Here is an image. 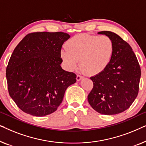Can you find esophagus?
<instances>
[{"mask_svg":"<svg viewBox=\"0 0 146 146\" xmlns=\"http://www.w3.org/2000/svg\"><path fill=\"white\" fill-rule=\"evenodd\" d=\"M82 78H83L82 76H81V75H80V74H78V75H77V76H76V80H77V81L81 80L82 79Z\"/></svg>","mask_w":146,"mask_h":146,"instance_id":"obj_1","label":"esophagus"}]
</instances>
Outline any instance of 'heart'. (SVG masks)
I'll use <instances>...</instances> for the list:
<instances>
[{"label":"heart","instance_id":"obj_1","mask_svg":"<svg viewBox=\"0 0 146 146\" xmlns=\"http://www.w3.org/2000/svg\"><path fill=\"white\" fill-rule=\"evenodd\" d=\"M114 44L107 36L81 34L69 40L67 49L62 50L60 55L66 67L74 70L79 66L88 74H97L106 68L112 59Z\"/></svg>","mask_w":146,"mask_h":146}]
</instances>
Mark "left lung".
<instances>
[{
    "mask_svg": "<svg viewBox=\"0 0 146 146\" xmlns=\"http://www.w3.org/2000/svg\"><path fill=\"white\" fill-rule=\"evenodd\" d=\"M98 34L112 40L114 52L106 68L90 78L94 86L88 96V100L100 113L117 114L128 109L136 98L140 66L131 47L119 36L110 31Z\"/></svg>",
    "mask_w": 146,
    "mask_h": 146,
    "instance_id": "8db88e82",
    "label": "left lung"
}]
</instances>
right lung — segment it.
Wrapping results in <instances>:
<instances>
[{"mask_svg":"<svg viewBox=\"0 0 146 146\" xmlns=\"http://www.w3.org/2000/svg\"><path fill=\"white\" fill-rule=\"evenodd\" d=\"M68 34L33 33L17 46L6 70L10 96L24 112L45 116L56 110L76 75L62 68V46Z\"/></svg>","mask_w":146,"mask_h":146,"instance_id":"obj_1","label":"right lung"}]
</instances>
